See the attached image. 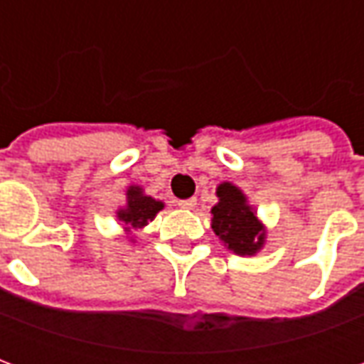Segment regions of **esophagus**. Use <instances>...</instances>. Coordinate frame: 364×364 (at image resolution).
Listing matches in <instances>:
<instances>
[{
  "mask_svg": "<svg viewBox=\"0 0 364 364\" xmlns=\"http://www.w3.org/2000/svg\"><path fill=\"white\" fill-rule=\"evenodd\" d=\"M195 205H197V198H185V200H179V206H181V208H187V210L195 208Z\"/></svg>",
  "mask_w": 364,
  "mask_h": 364,
  "instance_id": "34e87169",
  "label": "esophagus"
}]
</instances>
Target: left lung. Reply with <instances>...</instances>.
<instances>
[{"label":"left lung","instance_id":"obj_1","mask_svg":"<svg viewBox=\"0 0 364 364\" xmlns=\"http://www.w3.org/2000/svg\"><path fill=\"white\" fill-rule=\"evenodd\" d=\"M218 205L213 206V230L237 255H255L265 244V228L257 220L247 198L232 183L216 189Z\"/></svg>","mask_w":364,"mask_h":364}]
</instances>
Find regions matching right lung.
I'll return each mask as SVG.
<instances>
[{
  "mask_svg": "<svg viewBox=\"0 0 364 364\" xmlns=\"http://www.w3.org/2000/svg\"><path fill=\"white\" fill-rule=\"evenodd\" d=\"M164 208L161 200L144 195V191L140 187H128L127 191V206L120 208L117 216L122 224L127 226L128 232L132 230L144 228L148 222L156 218V214Z\"/></svg>",
  "mask_w": 364,
  "mask_h": 364,
  "instance_id": "1",
  "label": "right lung"
}]
</instances>
